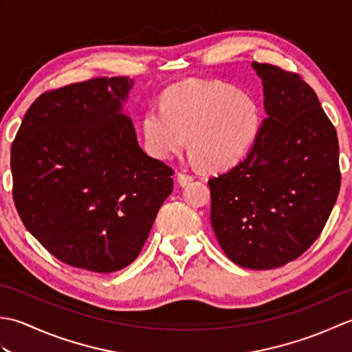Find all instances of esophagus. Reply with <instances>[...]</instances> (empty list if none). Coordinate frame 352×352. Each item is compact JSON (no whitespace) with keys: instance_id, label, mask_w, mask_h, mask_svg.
<instances>
[{"instance_id":"esophagus-1","label":"esophagus","mask_w":352,"mask_h":352,"mask_svg":"<svg viewBox=\"0 0 352 352\" xmlns=\"http://www.w3.org/2000/svg\"><path fill=\"white\" fill-rule=\"evenodd\" d=\"M177 182L180 183V186H186V184H189L190 182H193V177L190 174H186V172H178Z\"/></svg>"}]
</instances>
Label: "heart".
Here are the masks:
<instances>
[{
	"mask_svg": "<svg viewBox=\"0 0 352 352\" xmlns=\"http://www.w3.org/2000/svg\"><path fill=\"white\" fill-rule=\"evenodd\" d=\"M254 95L216 81L190 80L164 95L163 109L144 116L148 151L159 159L182 153L189 138L193 160L208 170L234 166L250 153L261 130Z\"/></svg>",
	"mask_w": 352,
	"mask_h": 352,
	"instance_id": "1",
	"label": "heart"
}]
</instances>
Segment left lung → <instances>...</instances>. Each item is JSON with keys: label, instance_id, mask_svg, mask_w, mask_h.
Listing matches in <instances>:
<instances>
[{"label": "left lung", "instance_id": "8db88e82", "mask_svg": "<svg viewBox=\"0 0 352 352\" xmlns=\"http://www.w3.org/2000/svg\"><path fill=\"white\" fill-rule=\"evenodd\" d=\"M267 116L250 154L208 180L210 221L227 257L248 269L296 260L319 234L340 189L339 142L300 74L252 63Z\"/></svg>", "mask_w": 352, "mask_h": 352}]
</instances>
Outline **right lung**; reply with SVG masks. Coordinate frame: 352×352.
<instances>
[{"mask_svg": "<svg viewBox=\"0 0 352 352\" xmlns=\"http://www.w3.org/2000/svg\"><path fill=\"white\" fill-rule=\"evenodd\" d=\"M133 81L96 77L37 96L12 144L21 221L63 263L109 274L133 263L174 188L121 113Z\"/></svg>", "mask_w": 352, "mask_h": 352, "instance_id": "1", "label": "right lung"}]
</instances>
